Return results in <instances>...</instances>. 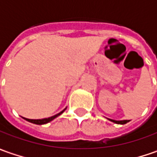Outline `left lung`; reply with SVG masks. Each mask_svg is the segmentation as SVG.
Wrapping results in <instances>:
<instances>
[{
	"mask_svg": "<svg viewBox=\"0 0 157 157\" xmlns=\"http://www.w3.org/2000/svg\"><path fill=\"white\" fill-rule=\"evenodd\" d=\"M108 120L113 121V122H114V123H117V124H125V123H127V122L129 121V120H123V121H115V120H112V119H108Z\"/></svg>",
	"mask_w": 157,
	"mask_h": 157,
	"instance_id": "obj_1",
	"label": "left lung"
}]
</instances>
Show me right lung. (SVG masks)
Instances as JSON below:
<instances>
[{"label": "right lung", "instance_id": "right-lung-1", "mask_svg": "<svg viewBox=\"0 0 157 157\" xmlns=\"http://www.w3.org/2000/svg\"><path fill=\"white\" fill-rule=\"evenodd\" d=\"M66 110V108L64 109V110H62L61 113H57V114H55V115H53V116H52V117L49 118H44V119H38V120H32V119H27V118H24L26 121H28L29 122H32V123H35V124H37V125H43V124H46V123H48V122H50L52 121L53 119H55L56 117H58L59 115H61L62 113L64 112Z\"/></svg>", "mask_w": 157, "mask_h": 157}]
</instances>
